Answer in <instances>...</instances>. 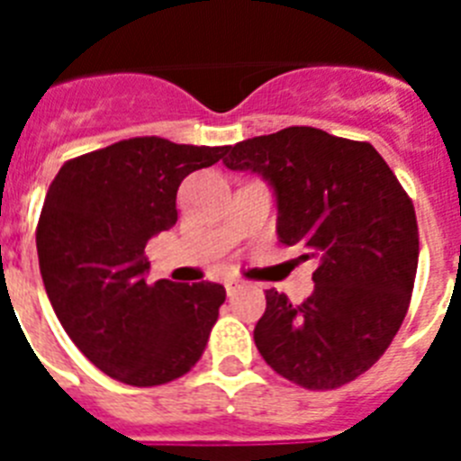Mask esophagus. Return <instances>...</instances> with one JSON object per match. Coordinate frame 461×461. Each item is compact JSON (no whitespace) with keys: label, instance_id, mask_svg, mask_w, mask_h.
Returning <instances> with one entry per match:
<instances>
[{"label":"esophagus","instance_id":"1","mask_svg":"<svg viewBox=\"0 0 461 461\" xmlns=\"http://www.w3.org/2000/svg\"><path fill=\"white\" fill-rule=\"evenodd\" d=\"M223 286H226L228 295H235V293H238L240 288H244V281H240V279H226V284H223Z\"/></svg>","mask_w":461,"mask_h":461}]
</instances>
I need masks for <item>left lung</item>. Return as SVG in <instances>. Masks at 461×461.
I'll list each match as a JSON object with an SVG mask.
<instances>
[{
  "label": "left lung",
  "instance_id": "left-lung-1",
  "mask_svg": "<svg viewBox=\"0 0 461 461\" xmlns=\"http://www.w3.org/2000/svg\"><path fill=\"white\" fill-rule=\"evenodd\" d=\"M230 170L276 194V235L316 260L313 293L293 304L266 291L254 328L263 360L307 390L356 381L385 353L409 312L418 270L413 201L369 142L288 126L226 148Z\"/></svg>",
  "mask_w": 461,
  "mask_h": 461
}]
</instances>
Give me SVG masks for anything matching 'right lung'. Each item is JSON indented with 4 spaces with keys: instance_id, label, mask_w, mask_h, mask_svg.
<instances>
[{
    "instance_id": "obj_1",
    "label": "right lung",
    "mask_w": 461,
    "mask_h": 461,
    "mask_svg": "<svg viewBox=\"0 0 461 461\" xmlns=\"http://www.w3.org/2000/svg\"><path fill=\"white\" fill-rule=\"evenodd\" d=\"M226 148L142 136L59 168L36 226L50 304L71 341L115 381L152 388L185 376L226 300L212 281H145V244L177 221V189Z\"/></svg>"
}]
</instances>
